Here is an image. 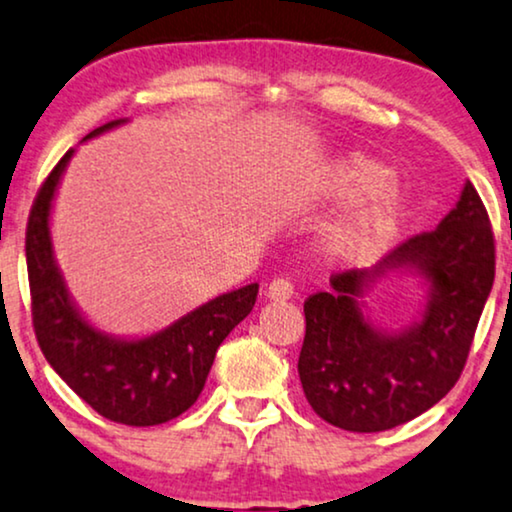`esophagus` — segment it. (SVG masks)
<instances>
[{
    "label": "esophagus",
    "mask_w": 512,
    "mask_h": 512,
    "mask_svg": "<svg viewBox=\"0 0 512 512\" xmlns=\"http://www.w3.org/2000/svg\"><path fill=\"white\" fill-rule=\"evenodd\" d=\"M293 281H288V278H274V281L269 283L267 288V295L271 297V300H288V297H293Z\"/></svg>",
    "instance_id": "obj_1"
}]
</instances>
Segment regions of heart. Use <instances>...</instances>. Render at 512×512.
<instances>
[{
    "label": "heart",
    "mask_w": 512,
    "mask_h": 512,
    "mask_svg": "<svg viewBox=\"0 0 512 512\" xmlns=\"http://www.w3.org/2000/svg\"><path fill=\"white\" fill-rule=\"evenodd\" d=\"M385 179L387 172L378 163L354 158L331 174L328 191L340 198H352L378 189ZM394 219H397V198L392 191H380L335 226L328 245L342 260H357L390 234Z\"/></svg>",
    "instance_id": "1"
}]
</instances>
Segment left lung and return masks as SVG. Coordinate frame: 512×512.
<instances>
[{
	"mask_svg": "<svg viewBox=\"0 0 512 512\" xmlns=\"http://www.w3.org/2000/svg\"><path fill=\"white\" fill-rule=\"evenodd\" d=\"M397 266L423 270L431 300L423 322L387 336L363 319L356 297ZM494 274V231L470 181L435 231L404 241L373 271L333 274V290L304 300L297 371L316 416L349 432H383L435 406L461 378Z\"/></svg>",
	"mask_w": 512,
	"mask_h": 512,
	"instance_id": "1",
	"label": "left lung"
}]
</instances>
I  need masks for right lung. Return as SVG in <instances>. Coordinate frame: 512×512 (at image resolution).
Returning <instances> with one entry per match:
<instances>
[{
    "label": "right lung",
    "mask_w": 512,
    "mask_h": 512,
    "mask_svg": "<svg viewBox=\"0 0 512 512\" xmlns=\"http://www.w3.org/2000/svg\"><path fill=\"white\" fill-rule=\"evenodd\" d=\"M111 120L84 139L122 125ZM73 148L42 181L25 229L32 328L51 368L96 413L120 425L146 428L177 418L196 404L226 335L252 312L257 283L219 295L170 328L144 340H113L77 314L51 257V198Z\"/></svg>",
    "instance_id": "obj_1"
}]
</instances>
